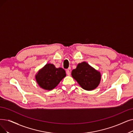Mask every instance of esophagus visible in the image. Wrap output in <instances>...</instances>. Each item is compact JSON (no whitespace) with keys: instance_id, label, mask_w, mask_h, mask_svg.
<instances>
[{"instance_id":"34e87169","label":"esophagus","mask_w":133,"mask_h":133,"mask_svg":"<svg viewBox=\"0 0 133 133\" xmlns=\"http://www.w3.org/2000/svg\"><path fill=\"white\" fill-rule=\"evenodd\" d=\"M66 74L68 75H69V76L70 75V71H69V70H68V69H67L66 70Z\"/></svg>"}]
</instances>
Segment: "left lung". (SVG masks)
<instances>
[{
  "label": "left lung",
  "instance_id": "8db88e82",
  "mask_svg": "<svg viewBox=\"0 0 133 133\" xmlns=\"http://www.w3.org/2000/svg\"><path fill=\"white\" fill-rule=\"evenodd\" d=\"M71 75L81 87L87 91L97 88L101 78L100 73L84 62L78 64L75 69L72 71Z\"/></svg>",
  "mask_w": 133,
  "mask_h": 133
}]
</instances>
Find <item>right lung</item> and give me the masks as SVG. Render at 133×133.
<instances>
[{
  "mask_svg": "<svg viewBox=\"0 0 133 133\" xmlns=\"http://www.w3.org/2000/svg\"><path fill=\"white\" fill-rule=\"evenodd\" d=\"M65 76V71L63 68H56L52 64H47L37 74L36 80L41 88L51 90L55 88Z\"/></svg>",
  "mask_w": 133,
  "mask_h": 133,
  "instance_id": "right-lung-1",
  "label": "right lung"
}]
</instances>
